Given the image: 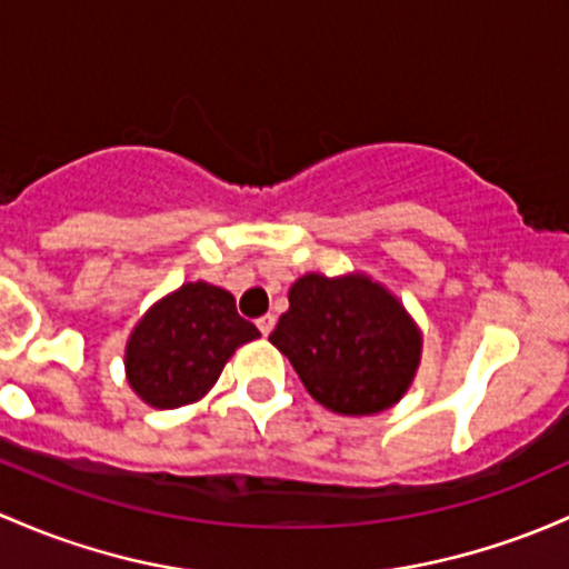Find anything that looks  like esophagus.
Masks as SVG:
<instances>
[{
  "label": "esophagus",
  "mask_w": 569,
  "mask_h": 569,
  "mask_svg": "<svg viewBox=\"0 0 569 569\" xmlns=\"http://www.w3.org/2000/svg\"><path fill=\"white\" fill-rule=\"evenodd\" d=\"M256 327H259L261 335H264V338H267V335L272 332V327H274V316L272 313L261 316V319H256Z\"/></svg>",
  "instance_id": "1"
}]
</instances>
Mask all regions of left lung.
<instances>
[{"mask_svg": "<svg viewBox=\"0 0 569 569\" xmlns=\"http://www.w3.org/2000/svg\"><path fill=\"white\" fill-rule=\"evenodd\" d=\"M269 343L289 357L310 398L346 417L398 403L422 360V330L403 302L357 269L297 278Z\"/></svg>", "mask_w": 569, "mask_h": 569, "instance_id": "left-lung-1", "label": "left lung"}]
</instances>
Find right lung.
I'll return each instance as SVG.
<instances>
[{"instance_id":"add662e5","label":"right lung","mask_w":569,"mask_h":569,"mask_svg":"<svg viewBox=\"0 0 569 569\" xmlns=\"http://www.w3.org/2000/svg\"><path fill=\"white\" fill-rule=\"evenodd\" d=\"M234 295L207 280L160 297L124 343V379L152 409L199 403L239 346L259 338Z\"/></svg>"}]
</instances>
